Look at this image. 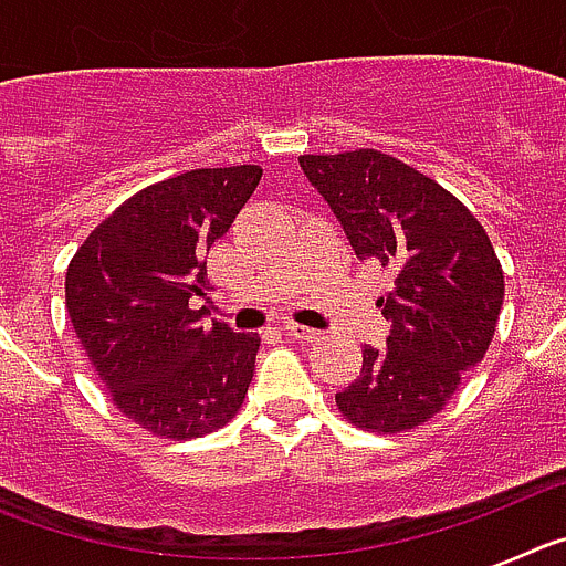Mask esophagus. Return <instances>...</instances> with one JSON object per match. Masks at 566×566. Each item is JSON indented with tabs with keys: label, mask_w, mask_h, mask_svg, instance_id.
<instances>
[{
	"label": "esophagus",
	"mask_w": 566,
	"mask_h": 566,
	"mask_svg": "<svg viewBox=\"0 0 566 566\" xmlns=\"http://www.w3.org/2000/svg\"><path fill=\"white\" fill-rule=\"evenodd\" d=\"M283 328H286V334H292L294 339H317L319 337V332L300 326V323H292V319H286V323H283Z\"/></svg>",
	"instance_id": "1"
}]
</instances>
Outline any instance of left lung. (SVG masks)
<instances>
[{
  "label": "left lung",
  "mask_w": 566,
  "mask_h": 566,
  "mask_svg": "<svg viewBox=\"0 0 566 566\" xmlns=\"http://www.w3.org/2000/svg\"><path fill=\"white\" fill-rule=\"evenodd\" d=\"M300 167L357 258L397 272L379 297L391 334L365 345L339 411L365 431L417 428L442 411L496 332L504 274L488 232L448 189L377 149L303 155Z\"/></svg>",
  "instance_id": "obj_1"
}]
</instances>
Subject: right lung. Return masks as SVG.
<instances>
[{
  "mask_svg": "<svg viewBox=\"0 0 566 566\" xmlns=\"http://www.w3.org/2000/svg\"><path fill=\"white\" fill-rule=\"evenodd\" d=\"M254 164L189 169L142 189L70 260V323L118 411L164 439L227 424L254 377L258 334L232 332L189 300L209 289L207 254L258 187Z\"/></svg>",
  "mask_w": 566,
  "mask_h": 566,
  "instance_id": "1",
  "label": "right lung"
}]
</instances>
